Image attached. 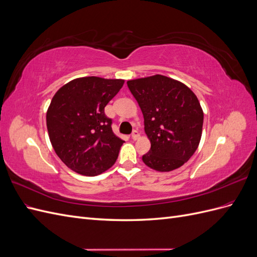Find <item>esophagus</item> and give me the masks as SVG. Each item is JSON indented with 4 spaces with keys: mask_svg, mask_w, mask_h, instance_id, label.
<instances>
[{
    "mask_svg": "<svg viewBox=\"0 0 257 257\" xmlns=\"http://www.w3.org/2000/svg\"><path fill=\"white\" fill-rule=\"evenodd\" d=\"M132 138L134 139V141H136V139L139 138V132L138 130H134L133 133H132Z\"/></svg>",
    "mask_w": 257,
    "mask_h": 257,
    "instance_id": "1",
    "label": "esophagus"
}]
</instances>
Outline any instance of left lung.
I'll return each instance as SVG.
<instances>
[{
  "instance_id": "obj_1",
  "label": "left lung",
  "mask_w": 257,
  "mask_h": 257,
  "mask_svg": "<svg viewBox=\"0 0 257 257\" xmlns=\"http://www.w3.org/2000/svg\"><path fill=\"white\" fill-rule=\"evenodd\" d=\"M127 87L143 111L151 143L143 155L145 164L158 172L182 166L196 151L203 131L204 112L196 95L162 75L128 80Z\"/></svg>"
}]
</instances>
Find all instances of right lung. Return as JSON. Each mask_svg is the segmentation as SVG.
Here are the masks:
<instances>
[{"instance_id":"right-lung-1","label":"right lung","mask_w":257,"mask_h":257,"mask_svg":"<svg viewBox=\"0 0 257 257\" xmlns=\"http://www.w3.org/2000/svg\"><path fill=\"white\" fill-rule=\"evenodd\" d=\"M124 80L91 76L69 81L52 97L46 120L58 157L74 172L96 176L110 168L124 143L111 128L105 106Z\"/></svg>"}]
</instances>
